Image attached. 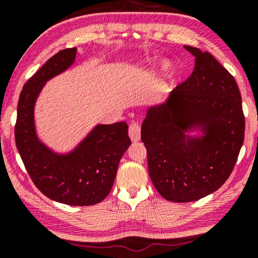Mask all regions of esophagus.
I'll list each match as a JSON object with an SVG mask.
<instances>
[{
  "label": "esophagus",
  "mask_w": 258,
  "mask_h": 258,
  "mask_svg": "<svg viewBox=\"0 0 258 258\" xmlns=\"http://www.w3.org/2000/svg\"><path fill=\"white\" fill-rule=\"evenodd\" d=\"M128 135L132 142H138L141 139V126L137 122H132L128 127Z\"/></svg>",
  "instance_id": "obj_1"
}]
</instances>
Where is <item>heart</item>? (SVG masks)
<instances>
[{"label": "heart", "instance_id": "b5f03b06", "mask_svg": "<svg viewBox=\"0 0 258 258\" xmlns=\"http://www.w3.org/2000/svg\"><path fill=\"white\" fill-rule=\"evenodd\" d=\"M162 73H164L165 78H167V79L172 78L173 67H172V64L170 63V61H165V63L162 64Z\"/></svg>", "mask_w": 258, "mask_h": 258}]
</instances>
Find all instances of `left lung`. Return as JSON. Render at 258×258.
I'll list each match as a JSON object with an SVG mask.
<instances>
[{
  "mask_svg": "<svg viewBox=\"0 0 258 258\" xmlns=\"http://www.w3.org/2000/svg\"><path fill=\"white\" fill-rule=\"evenodd\" d=\"M195 57L191 75L142 123L149 176L162 198L197 201L232 173L244 143L245 116L235 80L209 52L184 46ZM199 129L197 138L187 132Z\"/></svg>",
  "mask_w": 258,
  "mask_h": 258,
  "instance_id": "8db88e82",
  "label": "left lung"
}]
</instances>
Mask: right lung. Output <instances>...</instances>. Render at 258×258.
I'll return each instance as SVG.
<instances>
[{
    "instance_id": "obj_1",
    "label": "right lung",
    "mask_w": 258,
    "mask_h": 258,
    "mask_svg": "<svg viewBox=\"0 0 258 258\" xmlns=\"http://www.w3.org/2000/svg\"><path fill=\"white\" fill-rule=\"evenodd\" d=\"M76 47L59 51L26 81L19 96L14 135L29 176L49 199L72 206H90L110 193L120 159L131 146L126 122L97 125L73 152L57 154L36 135L35 102L44 84L70 68Z\"/></svg>"
}]
</instances>
